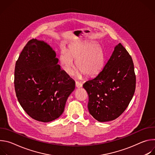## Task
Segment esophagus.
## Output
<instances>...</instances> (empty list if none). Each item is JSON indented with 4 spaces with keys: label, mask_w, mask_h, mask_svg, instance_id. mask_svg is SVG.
<instances>
[{
    "label": "esophagus",
    "mask_w": 155,
    "mask_h": 155,
    "mask_svg": "<svg viewBox=\"0 0 155 155\" xmlns=\"http://www.w3.org/2000/svg\"><path fill=\"white\" fill-rule=\"evenodd\" d=\"M82 85L83 84L79 81H76L75 82V86L77 87V88H80L81 87H82Z\"/></svg>",
    "instance_id": "obj_1"
}]
</instances>
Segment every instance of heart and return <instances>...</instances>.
Segmentation results:
<instances>
[{
  "label": "heart",
  "mask_w": 155,
  "mask_h": 155,
  "mask_svg": "<svg viewBox=\"0 0 155 155\" xmlns=\"http://www.w3.org/2000/svg\"><path fill=\"white\" fill-rule=\"evenodd\" d=\"M59 62L65 73L71 74L74 65V60L78 69L77 74L82 73L87 77L96 75L101 70L104 54L102 48L93 42L74 43L71 45L68 51L62 49Z\"/></svg>",
  "instance_id": "obj_1"
}]
</instances>
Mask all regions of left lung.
I'll return each mask as SVG.
<instances>
[{"mask_svg": "<svg viewBox=\"0 0 155 155\" xmlns=\"http://www.w3.org/2000/svg\"><path fill=\"white\" fill-rule=\"evenodd\" d=\"M136 81L132 58L120 43L102 71L83 85L89 96L90 114L99 122L117 119L133 97Z\"/></svg>", "mask_w": 155, "mask_h": 155, "instance_id": "8db88e82", "label": "left lung"}]
</instances>
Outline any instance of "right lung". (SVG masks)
<instances>
[{
	"mask_svg": "<svg viewBox=\"0 0 155 155\" xmlns=\"http://www.w3.org/2000/svg\"><path fill=\"white\" fill-rule=\"evenodd\" d=\"M56 53L43 41L31 39L16 62L15 89L21 106L32 118L50 122L63 113L75 83L58 64Z\"/></svg>",
	"mask_w": 155,
	"mask_h": 155,
	"instance_id": "obj_1",
	"label": "right lung"
}]
</instances>
